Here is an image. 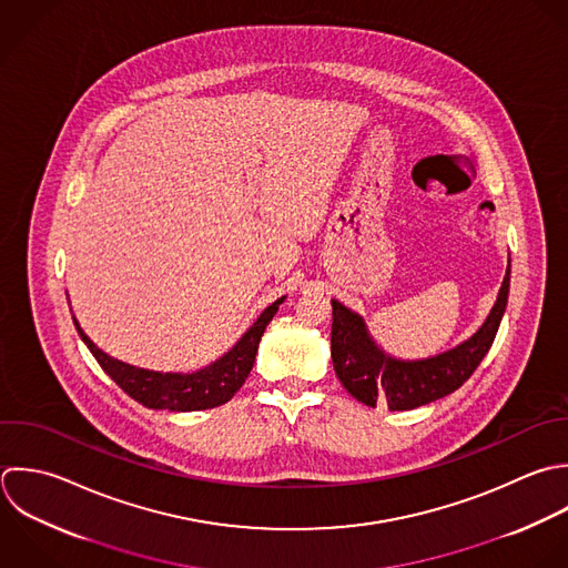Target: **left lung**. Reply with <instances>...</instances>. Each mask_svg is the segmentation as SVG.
<instances>
[{
    "label": "left lung",
    "mask_w": 568,
    "mask_h": 568,
    "mask_svg": "<svg viewBox=\"0 0 568 568\" xmlns=\"http://www.w3.org/2000/svg\"><path fill=\"white\" fill-rule=\"evenodd\" d=\"M511 285V258L498 298L480 329L443 354L403 361L385 354L372 338L363 316L332 301V363L343 387L363 405L381 400L392 412H407L454 394L476 372L494 345L507 310Z\"/></svg>",
    "instance_id": "obj_1"
}]
</instances>
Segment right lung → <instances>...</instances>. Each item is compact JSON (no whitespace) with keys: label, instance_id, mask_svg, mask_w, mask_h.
I'll return each mask as SVG.
<instances>
[{"label":"right lung","instance_id":"1","mask_svg":"<svg viewBox=\"0 0 568 568\" xmlns=\"http://www.w3.org/2000/svg\"><path fill=\"white\" fill-rule=\"evenodd\" d=\"M285 301V296L276 298L270 307L263 310V314L254 321V325L234 343L230 352H225L221 358L210 363L207 367H201L196 372H154L128 365L123 361H116L101 352L79 327L77 318L74 327L90 349V354L97 358L101 369L136 403H141L148 409H168V412H199V409H212L219 405H225L245 383V378L252 372L256 349L261 343V336L267 327V323L274 318L278 305Z\"/></svg>","mask_w":568,"mask_h":568}]
</instances>
